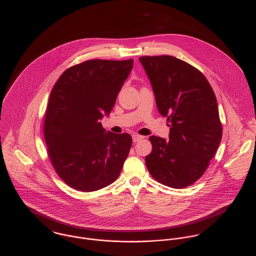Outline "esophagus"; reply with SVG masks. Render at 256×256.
<instances>
[{"mask_svg":"<svg viewBox=\"0 0 256 256\" xmlns=\"http://www.w3.org/2000/svg\"><path fill=\"white\" fill-rule=\"evenodd\" d=\"M132 138H133V142H139L140 140L142 139L144 137H142V136H140V135H137V134H134V135L132 136Z\"/></svg>","mask_w":256,"mask_h":256,"instance_id":"34e87169","label":"esophagus"}]
</instances>
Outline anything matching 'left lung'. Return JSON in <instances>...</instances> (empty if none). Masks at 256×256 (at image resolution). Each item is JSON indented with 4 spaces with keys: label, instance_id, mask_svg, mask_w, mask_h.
<instances>
[{
    "label": "left lung",
    "instance_id": "obj_1",
    "mask_svg": "<svg viewBox=\"0 0 256 256\" xmlns=\"http://www.w3.org/2000/svg\"><path fill=\"white\" fill-rule=\"evenodd\" d=\"M158 112L170 124L169 140L150 136L146 156L150 175L174 188L198 180L222 138L215 94L200 70L172 56H140Z\"/></svg>",
    "mask_w": 256,
    "mask_h": 256
}]
</instances>
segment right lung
<instances>
[{
    "mask_svg": "<svg viewBox=\"0 0 256 256\" xmlns=\"http://www.w3.org/2000/svg\"><path fill=\"white\" fill-rule=\"evenodd\" d=\"M134 60H92L66 70L46 106L44 135L48 158L68 186L94 192L114 183L132 146L127 133L102 128Z\"/></svg>",
    "mask_w": 256,
    "mask_h": 256,
    "instance_id": "add662e5",
    "label": "right lung"
}]
</instances>
